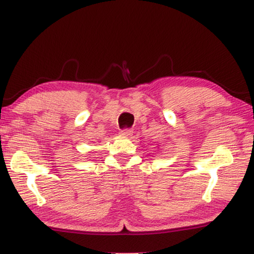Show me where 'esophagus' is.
<instances>
[{"mask_svg":"<svg viewBox=\"0 0 254 254\" xmlns=\"http://www.w3.org/2000/svg\"><path fill=\"white\" fill-rule=\"evenodd\" d=\"M120 135L124 136V137H129L130 135H132V130L131 129H123L120 131Z\"/></svg>","mask_w":254,"mask_h":254,"instance_id":"esophagus-1","label":"esophagus"}]
</instances>
